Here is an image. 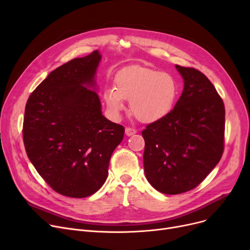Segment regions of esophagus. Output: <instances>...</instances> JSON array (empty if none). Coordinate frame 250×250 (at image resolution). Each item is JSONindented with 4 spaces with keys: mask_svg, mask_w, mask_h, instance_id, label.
Masks as SVG:
<instances>
[{
    "mask_svg": "<svg viewBox=\"0 0 250 250\" xmlns=\"http://www.w3.org/2000/svg\"><path fill=\"white\" fill-rule=\"evenodd\" d=\"M136 133H137V130H136L135 128H133V127H125V135H126L127 137L133 136V135H135Z\"/></svg>",
    "mask_w": 250,
    "mask_h": 250,
    "instance_id": "1",
    "label": "esophagus"
}]
</instances>
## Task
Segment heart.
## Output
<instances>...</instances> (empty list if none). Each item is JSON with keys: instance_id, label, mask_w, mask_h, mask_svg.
<instances>
[{"instance_id": "b5f03b06", "label": "heart", "mask_w": 250, "mask_h": 250, "mask_svg": "<svg viewBox=\"0 0 250 250\" xmlns=\"http://www.w3.org/2000/svg\"><path fill=\"white\" fill-rule=\"evenodd\" d=\"M115 88L104 91V101L109 111L118 116L129 100V109L142 123L152 124L166 117L175 104L178 87L175 78L144 65H130L118 72Z\"/></svg>"}]
</instances>
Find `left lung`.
<instances>
[{"label": "left lung", "instance_id": "left-lung-1", "mask_svg": "<svg viewBox=\"0 0 250 250\" xmlns=\"http://www.w3.org/2000/svg\"><path fill=\"white\" fill-rule=\"evenodd\" d=\"M175 67L185 82L180 98L166 117L142 132L145 175L165 194L198 187L224 151L225 106L216 88L199 70Z\"/></svg>", "mask_w": 250, "mask_h": 250}]
</instances>
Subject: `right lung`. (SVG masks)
I'll return each mask as SVG.
<instances>
[{"instance_id":"obj_1","label":"right lung","mask_w":250,"mask_h":250,"mask_svg":"<svg viewBox=\"0 0 250 250\" xmlns=\"http://www.w3.org/2000/svg\"><path fill=\"white\" fill-rule=\"evenodd\" d=\"M98 50L52 71L25 106L23 141L36 171L60 194L86 198L105 182L125 127L104 117L95 91Z\"/></svg>"}]
</instances>
